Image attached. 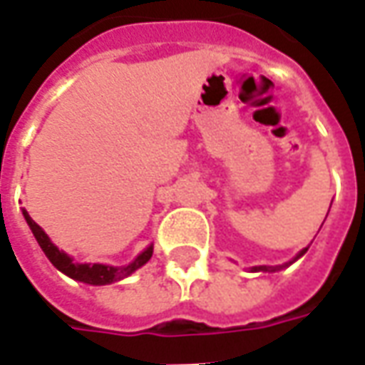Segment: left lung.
Segmentation results:
<instances>
[{
	"instance_id": "1",
	"label": "left lung",
	"mask_w": 365,
	"mask_h": 365,
	"mask_svg": "<svg viewBox=\"0 0 365 365\" xmlns=\"http://www.w3.org/2000/svg\"><path fill=\"white\" fill-rule=\"evenodd\" d=\"M305 252H307V248L305 250H301V252H299V256H303ZM285 266H287V264H283V266H256V268H252V272H275V269H282V268H285Z\"/></svg>"
}]
</instances>
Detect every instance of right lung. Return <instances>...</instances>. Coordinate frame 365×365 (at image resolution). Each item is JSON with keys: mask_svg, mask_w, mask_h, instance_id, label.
<instances>
[{"mask_svg": "<svg viewBox=\"0 0 365 365\" xmlns=\"http://www.w3.org/2000/svg\"><path fill=\"white\" fill-rule=\"evenodd\" d=\"M23 215H25L29 227H31L33 235H35L36 242L41 245L43 252L46 254V258L52 262V266H56L62 274L70 275L72 279H78V282L91 283V285H105V283L119 282L123 277H127V275H130L133 272H136V269L140 268V266H144V264L152 258V246H148L135 262H130L128 266H120V268L103 266V264H93V266H91V264H74L70 256H66L62 250H58L56 246L52 245L51 238L46 237V232L29 217V213L25 209H23Z\"/></svg>", "mask_w": 365, "mask_h": 365, "instance_id": "right-lung-1", "label": "right lung"}]
</instances>
